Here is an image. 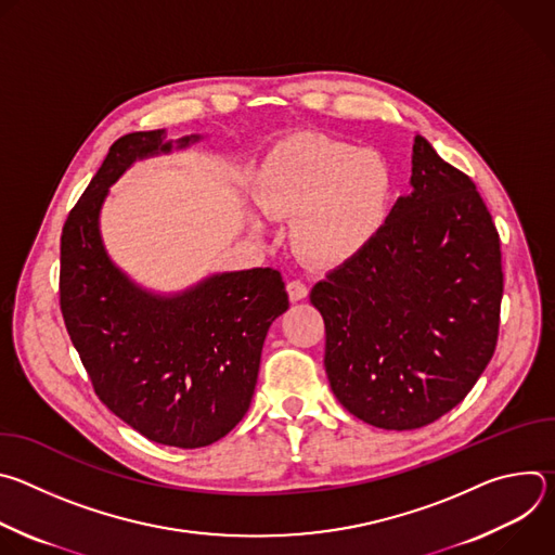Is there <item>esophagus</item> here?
<instances>
[{
	"label": "esophagus",
	"instance_id": "esophagus-1",
	"mask_svg": "<svg viewBox=\"0 0 555 555\" xmlns=\"http://www.w3.org/2000/svg\"><path fill=\"white\" fill-rule=\"evenodd\" d=\"M287 292H289V298L296 302V300H302V298H307V294H309V287L300 281V279H292L289 283H287Z\"/></svg>",
	"mask_w": 555,
	"mask_h": 555
}]
</instances>
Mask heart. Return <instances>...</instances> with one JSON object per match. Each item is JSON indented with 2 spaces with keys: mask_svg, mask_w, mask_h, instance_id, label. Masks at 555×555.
Segmentation results:
<instances>
[{
  "mask_svg": "<svg viewBox=\"0 0 555 555\" xmlns=\"http://www.w3.org/2000/svg\"><path fill=\"white\" fill-rule=\"evenodd\" d=\"M390 178L371 151L302 133L279 144L261 171L259 204L270 215L298 217L296 250L313 263H345L382 230Z\"/></svg>",
  "mask_w": 555,
  "mask_h": 555,
  "instance_id": "obj_1",
  "label": "heart"
}]
</instances>
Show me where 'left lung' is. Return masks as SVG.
Here are the masks:
<instances>
[{
  "instance_id": "1",
  "label": "left lung",
  "mask_w": 555,
  "mask_h": 555,
  "mask_svg": "<svg viewBox=\"0 0 555 555\" xmlns=\"http://www.w3.org/2000/svg\"><path fill=\"white\" fill-rule=\"evenodd\" d=\"M411 184L375 240L309 294L334 395L384 430L428 426L461 404L501 325V240L481 193L422 135Z\"/></svg>"
}]
</instances>
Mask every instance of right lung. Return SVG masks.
<instances>
[{
	"instance_id": "obj_1",
	"label": "right lung",
	"mask_w": 555,
	"mask_h": 555,
	"mask_svg": "<svg viewBox=\"0 0 555 555\" xmlns=\"http://www.w3.org/2000/svg\"><path fill=\"white\" fill-rule=\"evenodd\" d=\"M199 140L186 135L180 146ZM171 151L167 129L118 138L61 234L59 302L99 400L142 437L204 448L250 409L263 340L289 307L274 268L225 272L165 298L135 287L107 257L99 212L140 157Z\"/></svg>"
}]
</instances>
